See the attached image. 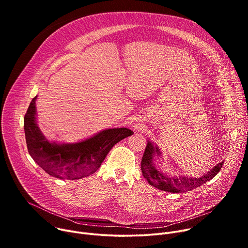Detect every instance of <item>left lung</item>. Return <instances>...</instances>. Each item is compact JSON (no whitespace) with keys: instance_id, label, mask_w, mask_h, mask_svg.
I'll list each match as a JSON object with an SVG mask.
<instances>
[{"instance_id":"left-lung-1","label":"left lung","mask_w":248,"mask_h":248,"mask_svg":"<svg viewBox=\"0 0 248 248\" xmlns=\"http://www.w3.org/2000/svg\"><path fill=\"white\" fill-rule=\"evenodd\" d=\"M147 142L148 143L146 145L142 160H141V170H142V174L148 184L160 190L173 193L192 190L213 179L220 171L224 164V161L217 164L208 172L201 176H195V178L190 176V178H188L186 175H181L180 178H176V176H171L158 170L154 162V158L155 156L160 157L162 153L159 147L154 145L151 141L148 140Z\"/></svg>"}]
</instances>
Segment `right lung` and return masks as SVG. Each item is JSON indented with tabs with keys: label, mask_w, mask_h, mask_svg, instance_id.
Wrapping results in <instances>:
<instances>
[{
	"label": "right lung",
	"mask_w": 248,
	"mask_h": 248,
	"mask_svg": "<svg viewBox=\"0 0 248 248\" xmlns=\"http://www.w3.org/2000/svg\"><path fill=\"white\" fill-rule=\"evenodd\" d=\"M35 96L24 116L28 153L47 173L60 180H80L94 173L115 144L132 135L126 127L104 129L76 143L49 141L41 132L36 118Z\"/></svg>",
	"instance_id": "add662e5"
}]
</instances>
